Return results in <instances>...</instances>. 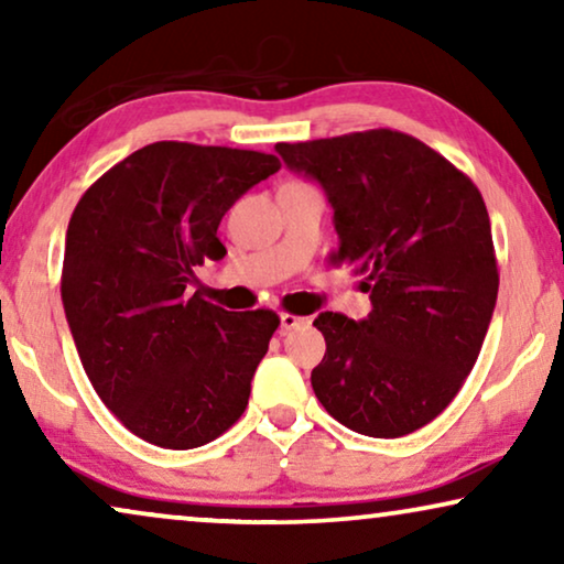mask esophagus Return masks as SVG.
<instances>
[{
  "instance_id": "1",
  "label": "esophagus",
  "mask_w": 564,
  "mask_h": 564,
  "mask_svg": "<svg viewBox=\"0 0 564 564\" xmlns=\"http://www.w3.org/2000/svg\"><path fill=\"white\" fill-rule=\"evenodd\" d=\"M307 321L305 315H295V313H282L280 315V328H282V334L284 330H292V328H303V326H307Z\"/></svg>"
}]
</instances>
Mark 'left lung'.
I'll return each instance as SVG.
<instances>
[{
  "label": "left lung",
  "mask_w": 564,
  "mask_h": 564,
  "mask_svg": "<svg viewBox=\"0 0 564 564\" xmlns=\"http://www.w3.org/2000/svg\"><path fill=\"white\" fill-rule=\"evenodd\" d=\"M334 207L338 249L365 280L372 313H321L326 354L315 398L346 429L398 438L452 403L488 334L498 261L480 189L442 153L400 130L276 143Z\"/></svg>",
  "instance_id": "1"
}]
</instances>
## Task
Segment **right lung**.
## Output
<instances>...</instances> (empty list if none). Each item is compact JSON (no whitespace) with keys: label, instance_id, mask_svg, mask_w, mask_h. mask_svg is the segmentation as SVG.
<instances>
[{"label":"right lung","instance_id":"1","mask_svg":"<svg viewBox=\"0 0 564 564\" xmlns=\"http://www.w3.org/2000/svg\"><path fill=\"white\" fill-rule=\"evenodd\" d=\"M280 166L272 153L159 141L74 207L61 272L68 328L91 388L143 442L195 449L249 405L280 315L228 313L189 284L205 259L226 257L223 215Z\"/></svg>","mask_w":564,"mask_h":564}]
</instances>
